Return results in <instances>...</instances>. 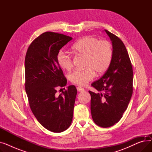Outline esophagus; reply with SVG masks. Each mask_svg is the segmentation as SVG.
I'll return each instance as SVG.
<instances>
[{
    "label": "esophagus",
    "mask_w": 152,
    "mask_h": 152,
    "mask_svg": "<svg viewBox=\"0 0 152 152\" xmlns=\"http://www.w3.org/2000/svg\"><path fill=\"white\" fill-rule=\"evenodd\" d=\"M77 91L81 92L84 91V89L83 88V87H79V86L77 87Z\"/></svg>",
    "instance_id": "34e87169"
}]
</instances>
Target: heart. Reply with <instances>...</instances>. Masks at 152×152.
Listing matches in <instances>:
<instances>
[{
  "label": "heart",
  "instance_id": "1",
  "mask_svg": "<svg viewBox=\"0 0 152 152\" xmlns=\"http://www.w3.org/2000/svg\"><path fill=\"white\" fill-rule=\"evenodd\" d=\"M73 52L86 57L84 70L76 69L69 75L70 81L79 86H85L94 78L95 73L100 75L108 68L113 58L112 47L107 41H101L92 36H86L77 41L71 47ZM58 65L69 70L73 66L71 56L62 50L57 53Z\"/></svg>",
  "mask_w": 152,
  "mask_h": 152
}]
</instances>
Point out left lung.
I'll list each match as a JSON object with an SVG mask.
<instances>
[{
    "mask_svg": "<svg viewBox=\"0 0 152 152\" xmlns=\"http://www.w3.org/2000/svg\"><path fill=\"white\" fill-rule=\"evenodd\" d=\"M113 47V58L105 73L91 86L100 93L89 91L94 123L102 127L117 123L126 110L133 91V71L121 40L105 29Z\"/></svg>",
    "mask_w": 152,
    "mask_h": 152,
    "instance_id": "obj_1",
    "label": "left lung"
}]
</instances>
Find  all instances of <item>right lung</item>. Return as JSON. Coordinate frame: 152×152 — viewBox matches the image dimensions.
<instances>
[{"instance_id": "obj_1", "label": "right lung", "mask_w": 152, "mask_h": 152, "mask_svg": "<svg viewBox=\"0 0 152 152\" xmlns=\"http://www.w3.org/2000/svg\"><path fill=\"white\" fill-rule=\"evenodd\" d=\"M73 39L62 34L45 32L29 46L25 57V90L32 112L45 129L53 132L66 130L73 119L77 89L69 86L56 95L57 87L67 80L57 56Z\"/></svg>"}]
</instances>
